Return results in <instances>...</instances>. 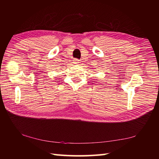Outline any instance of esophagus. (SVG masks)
<instances>
[{
	"label": "esophagus",
	"instance_id": "34e87169",
	"mask_svg": "<svg viewBox=\"0 0 159 159\" xmlns=\"http://www.w3.org/2000/svg\"><path fill=\"white\" fill-rule=\"evenodd\" d=\"M79 60L78 59H74V63L75 64H78V63H79Z\"/></svg>",
	"mask_w": 159,
	"mask_h": 159
}]
</instances>
